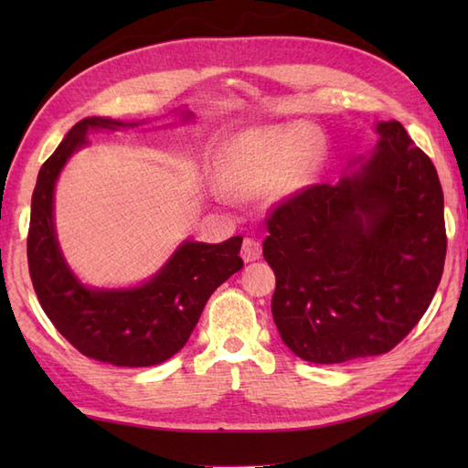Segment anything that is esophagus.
<instances>
[{
    "instance_id": "1",
    "label": "esophagus",
    "mask_w": 468,
    "mask_h": 468,
    "mask_svg": "<svg viewBox=\"0 0 468 468\" xmlns=\"http://www.w3.org/2000/svg\"><path fill=\"white\" fill-rule=\"evenodd\" d=\"M241 257L247 263L260 260V257H261V243L253 239V237H245L243 247H241Z\"/></svg>"
}]
</instances>
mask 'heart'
<instances>
[{
	"label": "heart",
	"mask_w": 468,
	"mask_h": 468,
	"mask_svg": "<svg viewBox=\"0 0 468 468\" xmlns=\"http://www.w3.org/2000/svg\"><path fill=\"white\" fill-rule=\"evenodd\" d=\"M315 143L317 128L307 122L245 131L225 153L227 183L237 193H255L282 176L283 188H295L314 161ZM218 195L229 198L231 189L221 185Z\"/></svg>",
	"instance_id": "heart-1"
}]
</instances>
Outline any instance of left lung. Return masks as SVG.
<instances>
[{
    "instance_id": "left-lung-1",
    "label": "left lung",
    "mask_w": 468,
    "mask_h": 468,
    "mask_svg": "<svg viewBox=\"0 0 468 468\" xmlns=\"http://www.w3.org/2000/svg\"><path fill=\"white\" fill-rule=\"evenodd\" d=\"M374 156L317 183L267 218L273 322L314 364L380 356L429 310L446 257L444 197L432 161L399 121L378 122Z\"/></svg>"
}]
</instances>
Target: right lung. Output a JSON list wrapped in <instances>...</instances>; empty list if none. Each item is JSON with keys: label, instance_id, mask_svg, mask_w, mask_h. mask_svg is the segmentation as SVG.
Instances as JSON below:
<instances>
[{"label": "right lung", "instance_id": "add662e5", "mask_svg": "<svg viewBox=\"0 0 468 468\" xmlns=\"http://www.w3.org/2000/svg\"><path fill=\"white\" fill-rule=\"evenodd\" d=\"M191 114L185 116L188 121ZM133 122L84 118L37 173L27 231V265L39 305L78 352L126 367L161 364L193 334L208 297L243 267V237L223 243L185 241L146 283L131 290H92L76 280L56 239L54 186L68 158L88 144V131Z\"/></svg>", "mask_w": 468, "mask_h": 468}]
</instances>
